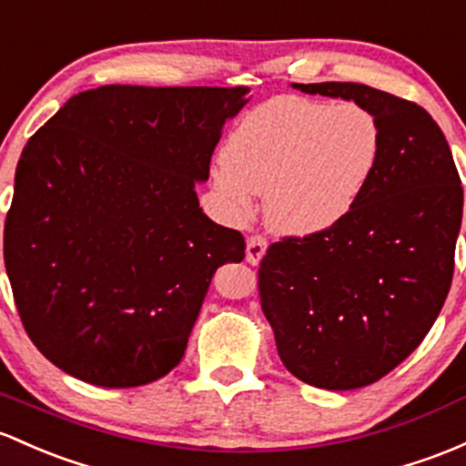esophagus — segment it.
Segmentation results:
<instances>
[{
	"label": "esophagus",
	"mask_w": 466,
	"mask_h": 466,
	"mask_svg": "<svg viewBox=\"0 0 466 466\" xmlns=\"http://www.w3.org/2000/svg\"><path fill=\"white\" fill-rule=\"evenodd\" d=\"M267 238H262V235H251V238L247 239V262L248 264H259V259L264 258V253H267Z\"/></svg>",
	"instance_id": "esophagus-1"
}]
</instances>
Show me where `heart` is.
I'll use <instances>...</instances> for the list:
<instances>
[{
	"instance_id": "heart-1",
	"label": "heart",
	"mask_w": 466,
	"mask_h": 466,
	"mask_svg": "<svg viewBox=\"0 0 466 466\" xmlns=\"http://www.w3.org/2000/svg\"><path fill=\"white\" fill-rule=\"evenodd\" d=\"M382 151L367 106L279 95L239 119L222 147L215 188L233 218L264 193L268 227L287 235L333 228L353 211Z\"/></svg>"
}]
</instances>
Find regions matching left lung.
<instances>
[{"instance_id": "8db88e82", "label": "left lung", "mask_w": 466, "mask_h": 466, "mask_svg": "<svg viewBox=\"0 0 466 466\" xmlns=\"http://www.w3.org/2000/svg\"><path fill=\"white\" fill-rule=\"evenodd\" d=\"M378 117L382 151L355 208L322 233L287 235L258 268L279 360L329 391L378 382L433 327L453 278L462 187L433 117L367 84H293Z\"/></svg>"}]
</instances>
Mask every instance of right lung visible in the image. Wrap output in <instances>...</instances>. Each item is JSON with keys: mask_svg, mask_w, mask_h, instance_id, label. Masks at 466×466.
Returning <instances> with one entry per match:
<instances>
[{"mask_svg": "<svg viewBox=\"0 0 466 466\" xmlns=\"http://www.w3.org/2000/svg\"><path fill=\"white\" fill-rule=\"evenodd\" d=\"M244 95L108 84L73 95L28 139L4 264L24 329L55 367L108 389L177 367L213 273L247 251L195 193Z\"/></svg>", "mask_w": 466, "mask_h": 466, "instance_id": "add662e5", "label": "right lung"}]
</instances>
